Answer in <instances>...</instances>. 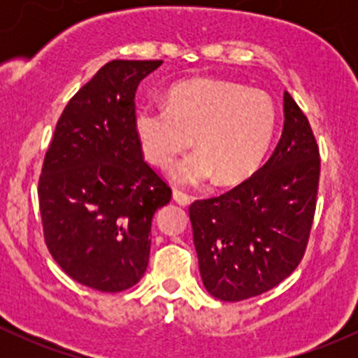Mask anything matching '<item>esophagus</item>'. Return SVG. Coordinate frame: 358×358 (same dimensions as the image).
<instances>
[{
	"label": "esophagus",
	"mask_w": 358,
	"mask_h": 358,
	"mask_svg": "<svg viewBox=\"0 0 358 358\" xmlns=\"http://www.w3.org/2000/svg\"><path fill=\"white\" fill-rule=\"evenodd\" d=\"M173 201L178 202L180 206L190 204V196L189 194L182 192V190H173Z\"/></svg>",
	"instance_id": "34e87169"
}]
</instances>
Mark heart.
I'll return each mask as SVG.
<instances>
[{"label": "heart", "instance_id": "heart-1", "mask_svg": "<svg viewBox=\"0 0 358 358\" xmlns=\"http://www.w3.org/2000/svg\"><path fill=\"white\" fill-rule=\"evenodd\" d=\"M275 124L265 92L220 79L180 83L169 90L166 106L143 102L135 110L136 138L157 168H169L194 138L197 152L173 169V180L183 185L244 182L262 164Z\"/></svg>", "mask_w": 358, "mask_h": 358}]
</instances>
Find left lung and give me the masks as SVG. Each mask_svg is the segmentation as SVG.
Returning a JSON list of instances; mask_svg holds the SVG:
<instances>
[{"instance_id":"8db88e82","label":"left lung","mask_w":358,"mask_h":358,"mask_svg":"<svg viewBox=\"0 0 358 358\" xmlns=\"http://www.w3.org/2000/svg\"><path fill=\"white\" fill-rule=\"evenodd\" d=\"M284 117L282 136L258 171L229 192L189 208L202 282L222 301L270 291L305 255L320 154L308 119L287 92Z\"/></svg>"}]
</instances>
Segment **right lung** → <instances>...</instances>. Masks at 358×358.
<instances>
[{
  "instance_id": "right-lung-1",
  "label": "right lung",
  "mask_w": 358,
  "mask_h": 358,
  "mask_svg": "<svg viewBox=\"0 0 358 358\" xmlns=\"http://www.w3.org/2000/svg\"><path fill=\"white\" fill-rule=\"evenodd\" d=\"M162 60H112L57 121L38 182L50 255L83 286L129 289L149 265L150 225L171 199L135 133V93Z\"/></svg>"
}]
</instances>
